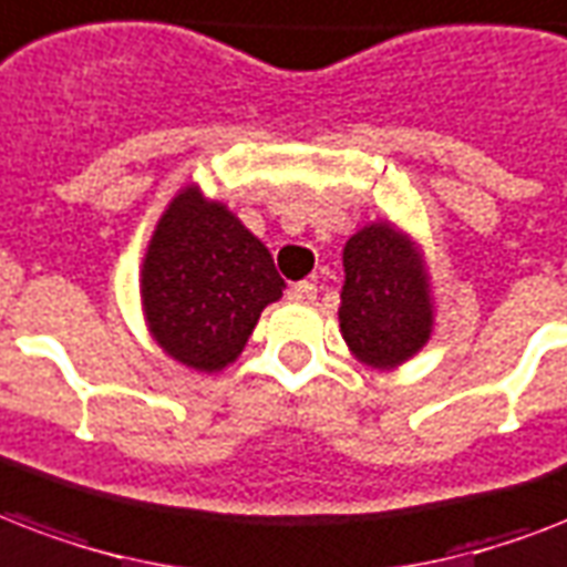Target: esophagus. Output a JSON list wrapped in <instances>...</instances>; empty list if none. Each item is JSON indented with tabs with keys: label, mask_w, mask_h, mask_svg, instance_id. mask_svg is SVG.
Listing matches in <instances>:
<instances>
[{
	"label": "esophagus",
	"mask_w": 567,
	"mask_h": 567,
	"mask_svg": "<svg viewBox=\"0 0 567 567\" xmlns=\"http://www.w3.org/2000/svg\"><path fill=\"white\" fill-rule=\"evenodd\" d=\"M289 298H292V301H301V305H310V301H316V284H310V280H298V284L289 287Z\"/></svg>",
	"instance_id": "esophagus-1"
}]
</instances>
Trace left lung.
I'll return each mask as SVG.
<instances>
[{
    "label": "left lung",
    "instance_id": "left-lung-1",
    "mask_svg": "<svg viewBox=\"0 0 567 567\" xmlns=\"http://www.w3.org/2000/svg\"><path fill=\"white\" fill-rule=\"evenodd\" d=\"M340 331L372 370L411 361L432 337L434 301L423 254L390 221L367 224L343 248Z\"/></svg>",
    "mask_w": 567,
    "mask_h": 567
}]
</instances>
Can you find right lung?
<instances>
[{
    "label": "right lung",
    "instance_id": "add662e5",
    "mask_svg": "<svg viewBox=\"0 0 567 567\" xmlns=\"http://www.w3.org/2000/svg\"><path fill=\"white\" fill-rule=\"evenodd\" d=\"M284 287L269 248L197 186L171 200L144 254L142 305L153 340L197 372L234 363Z\"/></svg>",
    "mask_w": 567,
    "mask_h": 567
}]
</instances>
